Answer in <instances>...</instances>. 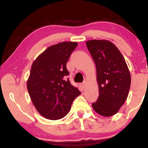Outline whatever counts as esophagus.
Segmentation results:
<instances>
[{
  "mask_svg": "<svg viewBox=\"0 0 148 148\" xmlns=\"http://www.w3.org/2000/svg\"><path fill=\"white\" fill-rule=\"evenodd\" d=\"M86 82L82 83V84H81V88H82V90H84L85 88H86Z\"/></svg>",
  "mask_w": 148,
  "mask_h": 148,
  "instance_id": "34e87169",
  "label": "esophagus"
}]
</instances>
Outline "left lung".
I'll use <instances>...</instances> for the list:
<instances>
[{
	"label": "left lung",
	"mask_w": 148,
	"mask_h": 148,
	"mask_svg": "<svg viewBox=\"0 0 148 148\" xmlns=\"http://www.w3.org/2000/svg\"><path fill=\"white\" fill-rule=\"evenodd\" d=\"M95 61L99 97L92 103L98 114L109 117L116 114L126 101L130 91L131 76L123 56L112 42L92 40L86 42Z\"/></svg>",
	"instance_id": "8db88e82"
}]
</instances>
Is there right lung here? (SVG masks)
<instances>
[{
	"label": "right lung",
	"mask_w": 148,
	"mask_h": 148,
	"mask_svg": "<svg viewBox=\"0 0 148 148\" xmlns=\"http://www.w3.org/2000/svg\"><path fill=\"white\" fill-rule=\"evenodd\" d=\"M76 42H63L49 47L37 58L30 69L27 88L33 105L44 118L59 120L71 109L73 101L81 95L66 77V63Z\"/></svg>",
	"instance_id": "1"
}]
</instances>
